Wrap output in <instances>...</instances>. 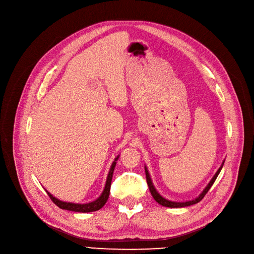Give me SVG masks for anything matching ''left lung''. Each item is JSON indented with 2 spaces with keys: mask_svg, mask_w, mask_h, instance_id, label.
Returning a JSON list of instances; mask_svg holds the SVG:
<instances>
[{
  "mask_svg": "<svg viewBox=\"0 0 254 254\" xmlns=\"http://www.w3.org/2000/svg\"><path fill=\"white\" fill-rule=\"evenodd\" d=\"M223 164H224V163H223ZM223 164H222V165H221V167L218 169V171L216 172V174L214 175V177L212 178V180L210 181V183L207 185V188L204 190V191H203L201 194L198 195V197H196L195 199H192V201H190V202L177 203V202H171V201H168V199L164 198L161 194H159V193L155 190L154 186H153V184H152V182H151L150 176H149V174H148V171H147V169L145 168V173H146V181H147V184H148L149 190H150V192H151V195L153 196V198L155 199V201H156L159 205L165 206V207H169V208H182V207H188V206H190V205H194V204L198 203L199 201H202V199L204 198V196L206 195V193L208 192V190H210L211 186L213 185V183L215 182V180H216V178H217L218 174H219L220 171H221V169H222Z\"/></svg>",
  "mask_w": 254,
  "mask_h": 254,
  "instance_id": "left-lung-1",
  "label": "left lung"
}]
</instances>
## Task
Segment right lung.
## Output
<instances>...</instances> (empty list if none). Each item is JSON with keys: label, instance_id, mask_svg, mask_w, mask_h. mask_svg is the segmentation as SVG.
<instances>
[{"label": "right lung", "instance_id": "obj_1", "mask_svg": "<svg viewBox=\"0 0 254 254\" xmlns=\"http://www.w3.org/2000/svg\"><path fill=\"white\" fill-rule=\"evenodd\" d=\"M118 156L115 158V162H113L111 169L109 171L108 174V178H107L106 181V186L105 190L103 191V193L101 194V196L96 199L95 202H91L88 204H73V203H65V202H62L60 199L56 198L53 195H51L48 191V195L50 197L51 201L55 203L57 206H59L61 209H64V210H69V211H74V212H82V213H86V212H92V211H97L99 209H101L107 202V199L109 197V193H110V188H111V181H112V176H113V171L116 165V161H117Z\"/></svg>", "mask_w": 254, "mask_h": 254}]
</instances>
